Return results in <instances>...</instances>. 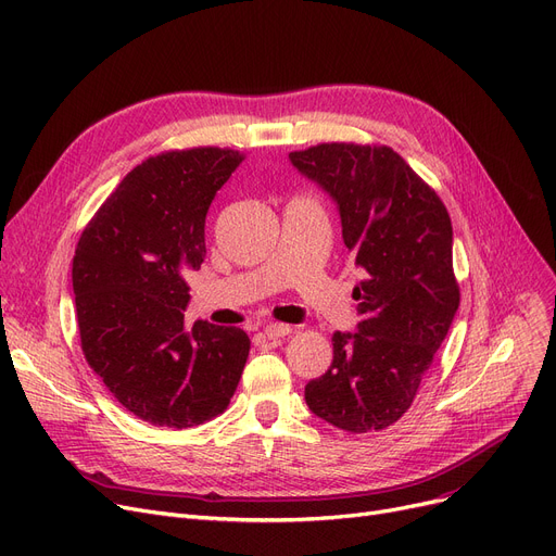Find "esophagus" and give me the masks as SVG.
<instances>
[{
	"label": "esophagus",
	"instance_id": "1",
	"mask_svg": "<svg viewBox=\"0 0 556 556\" xmlns=\"http://www.w3.org/2000/svg\"><path fill=\"white\" fill-rule=\"evenodd\" d=\"M288 333H291V327L281 325V323H270V325L263 327V336H268V338H283Z\"/></svg>",
	"mask_w": 556,
	"mask_h": 556
}]
</instances>
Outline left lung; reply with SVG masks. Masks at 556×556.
<instances>
[{
  "mask_svg": "<svg viewBox=\"0 0 556 556\" xmlns=\"http://www.w3.org/2000/svg\"><path fill=\"white\" fill-rule=\"evenodd\" d=\"M288 159L331 198L366 275L354 286L361 320L333 333L331 366L304 386V400L338 429H383L412 406L456 316L450 215L391 148L325 142Z\"/></svg>",
  "mask_w": 556,
  "mask_h": 556,
  "instance_id": "left-lung-1",
  "label": "left lung"
}]
</instances>
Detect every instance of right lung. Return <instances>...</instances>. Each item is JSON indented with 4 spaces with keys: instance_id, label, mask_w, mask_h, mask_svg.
Wrapping results in <instances>:
<instances>
[{
    "instance_id": "right-lung-1",
    "label": "right lung",
    "mask_w": 556,
    "mask_h": 556,
    "mask_svg": "<svg viewBox=\"0 0 556 556\" xmlns=\"http://www.w3.org/2000/svg\"><path fill=\"white\" fill-rule=\"evenodd\" d=\"M240 161L218 148L142 161L79 238L72 288L81 350L113 397L144 422L202 425L225 412L243 375V329L184 323V273L200 270L208 206Z\"/></svg>"
}]
</instances>
